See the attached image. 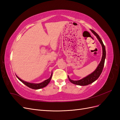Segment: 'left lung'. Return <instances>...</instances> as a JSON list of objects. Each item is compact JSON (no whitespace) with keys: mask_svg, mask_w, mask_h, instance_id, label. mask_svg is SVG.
<instances>
[{"mask_svg":"<svg viewBox=\"0 0 120 120\" xmlns=\"http://www.w3.org/2000/svg\"><path fill=\"white\" fill-rule=\"evenodd\" d=\"M90 31L92 32V33L95 35L97 37L98 41H99L100 42L101 45L102 46V50H103V54H102V57H101V59L100 61V64L98 65L97 68H96V70L94 71L92 73L90 74L89 75H87L86 77L83 78L79 80L78 81H74L71 79L69 76L68 75V78L70 81L74 84L79 85V86H86L90 84V83H93V82L96 81L97 79L99 78L100 75H101V72L103 71V68L104 66V64H105V59H106V49H105V46L104 45V43L101 41V39L100 38L99 35H98L96 32L94 31L93 30H90Z\"/></svg>","mask_w":120,"mask_h":120,"instance_id":"obj_1","label":"left lung"}]
</instances>
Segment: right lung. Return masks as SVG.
<instances>
[{
	"label": "right lung",
	"instance_id": "right-lung-1",
	"mask_svg": "<svg viewBox=\"0 0 120 120\" xmlns=\"http://www.w3.org/2000/svg\"><path fill=\"white\" fill-rule=\"evenodd\" d=\"M52 72L51 74V75L49 77V79H46L45 81L42 82L41 83H31V82H25L23 81L22 79H20L19 77L16 75V77L18 78V79H19L20 81H21L23 83H24V85H26V86H27L29 88H30L32 89H34V90H38V89H40L44 88V87L46 86L47 85H48L49 83L50 80H51V79L52 77Z\"/></svg>",
	"mask_w": 120,
	"mask_h": 120
}]
</instances>
